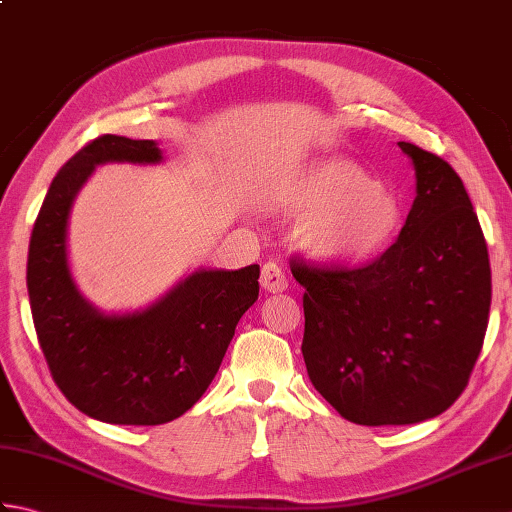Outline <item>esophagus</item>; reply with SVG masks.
Returning <instances> with one entry per match:
<instances>
[{
    "label": "esophagus",
    "instance_id": "1",
    "mask_svg": "<svg viewBox=\"0 0 512 512\" xmlns=\"http://www.w3.org/2000/svg\"><path fill=\"white\" fill-rule=\"evenodd\" d=\"M262 286L268 292H284L288 288V279L284 268H281L277 262H268L262 268Z\"/></svg>",
    "mask_w": 512,
    "mask_h": 512
}]
</instances>
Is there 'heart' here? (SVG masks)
<instances>
[{
  "instance_id": "b5f03b06",
  "label": "heart",
  "mask_w": 512,
  "mask_h": 512,
  "mask_svg": "<svg viewBox=\"0 0 512 512\" xmlns=\"http://www.w3.org/2000/svg\"><path fill=\"white\" fill-rule=\"evenodd\" d=\"M288 211L301 220V248L336 266L383 255L405 222L396 195L350 160H325L303 173L292 187Z\"/></svg>"
}]
</instances>
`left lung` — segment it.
Here are the masks:
<instances>
[{
	"label": "left lung",
	"mask_w": 512,
	"mask_h": 512,
	"mask_svg": "<svg viewBox=\"0 0 512 512\" xmlns=\"http://www.w3.org/2000/svg\"><path fill=\"white\" fill-rule=\"evenodd\" d=\"M416 200L398 239L363 268L292 259L303 361L345 420L383 427L440 416L464 391L491 310V264L469 193L440 156L398 143Z\"/></svg>",
	"instance_id": "left-lung-1"
}]
</instances>
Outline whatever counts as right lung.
<instances>
[{
    "label": "right lung",
    "mask_w": 512,
    "mask_h": 512,
    "mask_svg": "<svg viewBox=\"0 0 512 512\" xmlns=\"http://www.w3.org/2000/svg\"><path fill=\"white\" fill-rule=\"evenodd\" d=\"M105 162L158 165L162 149L105 134L65 162L32 228L30 310L54 383L76 409L151 427L180 418L211 385L237 321L259 297V266L200 268L143 310L96 308L72 277L68 226L76 195Z\"/></svg>",
    "instance_id": "1"
}]
</instances>
